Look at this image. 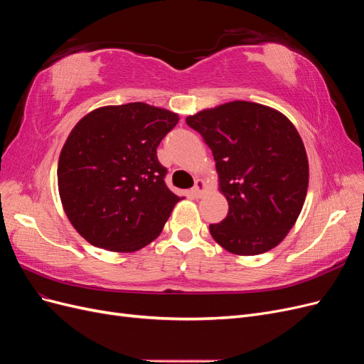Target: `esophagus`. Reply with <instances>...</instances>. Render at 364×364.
<instances>
[{"mask_svg": "<svg viewBox=\"0 0 364 364\" xmlns=\"http://www.w3.org/2000/svg\"><path fill=\"white\" fill-rule=\"evenodd\" d=\"M205 190H206L205 181H202V179H197V181H196V185L193 186V194H194L196 197H202V196H203V193H205Z\"/></svg>", "mask_w": 364, "mask_h": 364, "instance_id": "34e87169", "label": "esophagus"}]
</instances>
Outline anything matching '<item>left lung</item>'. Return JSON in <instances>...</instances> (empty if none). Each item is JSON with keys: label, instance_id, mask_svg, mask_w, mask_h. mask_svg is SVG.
<instances>
[{"label": "left lung", "instance_id": "1", "mask_svg": "<svg viewBox=\"0 0 364 364\" xmlns=\"http://www.w3.org/2000/svg\"><path fill=\"white\" fill-rule=\"evenodd\" d=\"M213 150L225 220L209 225L217 243L235 255L277 247L299 217L308 190V158L301 135L279 111L229 102L186 117Z\"/></svg>", "mask_w": 364, "mask_h": 364}]
</instances>
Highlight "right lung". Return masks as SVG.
Returning <instances> with one entry per match:
<instances>
[{"label": "right lung", "instance_id": "1", "mask_svg": "<svg viewBox=\"0 0 364 364\" xmlns=\"http://www.w3.org/2000/svg\"><path fill=\"white\" fill-rule=\"evenodd\" d=\"M179 115L146 103L94 109L62 147L58 185L63 211L87 243L136 252L161 232L181 200L164 182L156 149Z\"/></svg>", "mask_w": 364, "mask_h": 364}]
</instances>
